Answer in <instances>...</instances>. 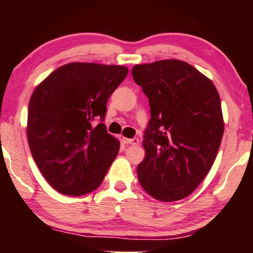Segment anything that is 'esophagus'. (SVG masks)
Listing matches in <instances>:
<instances>
[{
    "mask_svg": "<svg viewBox=\"0 0 253 253\" xmlns=\"http://www.w3.org/2000/svg\"><path fill=\"white\" fill-rule=\"evenodd\" d=\"M123 141L126 144H130V145H138L139 144V139L138 138H124L123 137Z\"/></svg>",
    "mask_w": 253,
    "mask_h": 253,
    "instance_id": "esophagus-1",
    "label": "esophagus"
}]
</instances>
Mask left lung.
Here are the masks:
<instances>
[{"label": "left lung", "instance_id": "obj_1", "mask_svg": "<svg viewBox=\"0 0 253 253\" xmlns=\"http://www.w3.org/2000/svg\"><path fill=\"white\" fill-rule=\"evenodd\" d=\"M131 74L151 108L146 154L137 168L140 185L161 202L185 198L209 174L219 151L224 130L219 93L178 60L134 65Z\"/></svg>", "mask_w": 253, "mask_h": 253}]
</instances>
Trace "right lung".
<instances>
[{
    "instance_id": "right-lung-1",
    "label": "right lung",
    "mask_w": 253,
    "mask_h": 253,
    "mask_svg": "<svg viewBox=\"0 0 253 253\" xmlns=\"http://www.w3.org/2000/svg\"><path fill=\"white\" fill-rule=\"evenodd\" d=\"M127 71L122 65L75 62L34 89L27 140L38 168L57 192L86 195L105 178L120 150L103 124L107 101Z\"/></svg>"
}]
</instances>
